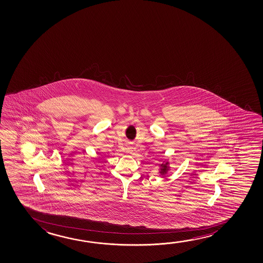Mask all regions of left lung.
<instances>
[{
  "mask_svg": "<svg viewBox=\"0 0 263 263\" xmlns=\"http://www.w3.org/2000/svg\"><path fill=\"white\" fill-rule=\"evenodd\" d=\"M159 174L161 176L164 177L168 174V172L171 171V163L168 161H163L162 163L159 164Z\"/></svg>",
  "mask_w": 263,
  "mask_h": 263,
  "instance_id": "obj_1",
  "label": "left lung"
}]
</instances>
